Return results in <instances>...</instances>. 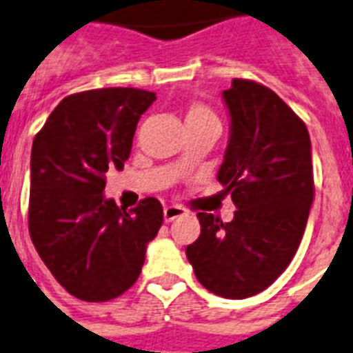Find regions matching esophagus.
<instances>
[{
  "label": "esophagus",
  "instance_id": "34e87169",
  "mask_svg": "<svg viewBox=\"0 0 353 353\" xmlns=\"http://www.w3.org/2000/svg\"><path fill=\"white\" fill-rule=\"evenodd\" d=\"M188 214V211L182 205H165L164 208V220L165 222H173L174 218Z\"/></svg>",
  "mask_w": 353,
  "mask_h": 353
}]
</instances>
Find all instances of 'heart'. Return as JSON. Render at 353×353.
<instances>
[{
  "instance_id": "heart-1",
  "label": "heart",
  "mask_w": 353,
  "mask_h": 353,
  "mask_svg": "<svg viewBox=\"0 0 353 353\" xmlns=\"http://www.w3.org/2000/svg\"><path fill=\"white\" fill-rule=\"evenodd\" d=\"M208 121H216L214 113L203 104H191L185 113V124H198V122H208Z\"/></svg>"
}]
</instances>
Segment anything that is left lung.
Returning a JSON list of instances; mask_svg holds the SVG:
<instances>
[{
    "mask_svg": "<svg viewBox=\"0 0 353 353\" xmlns=\"http://www.w3.org/2000/svg\"><path fill=\"white\" fill-rule=\"evenodd\" d=\"M222 97L231 131L218 182L234 218L198 212L202 231L185 254L209 292L245 299L274 283L301 243L314 200L312 145L305 122L263 84L232 79Z\"/></svg>",
    "mask_w": 353,
    "mask_h": 353,
    "instance_id": "left-lung-1",
    "label": "left lung"
}]
</instances>
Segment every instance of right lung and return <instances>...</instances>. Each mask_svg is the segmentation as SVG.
Instances as JSON below:
<instances>
[{"label": "right lung", "instance_id": "right-lung-1", "mask_svg": "<svg viewBox=\"0 0 353 353\" xmlns=\"http://www.w3.org/2000/svg\"><path fill=\"white\" fill-rule=\"evenodd\" d=\"M155 99L137 88L68 95L32 144V243L61 287L83 301L126 292L164 220L157 198L126 211L104 196L106 173L124 168L137 122Z\"/></svg>", "mask_w": 353, "mask_h": 353}]
</instances>
